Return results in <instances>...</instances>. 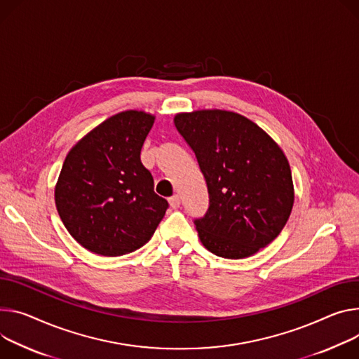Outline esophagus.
<instances>
[{
  "instance_id": "esophagus-1",
  "label": "esophagus",
  "mask_w": 359,
  "mask_h": 359,
  "mask_svg": "<svg viewBox=\"0 0 359 359\" xmlns=\"http://www.w3.org/2000/svg\"><path fill=\"white\" fill-rule=\"evenodd\" d=\"M169 205H170L172 209H177V208L180 206V198H179V194H175V196H172V198L169 199Z\"/></svg>"
}]
</instances>
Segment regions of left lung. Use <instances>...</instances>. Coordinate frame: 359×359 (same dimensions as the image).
<instances>
[{
	"label": "left lung",
	"mask_w": 359,
	"mask_h": 359,
	"mask_svg": "<svg viewBox=\"0 0 359 359\" xmlns=\"http://www.w3.org/2000/svg\"><path fill=\"white\" fill-rule=\"evenodd\" d=\"M175 126L208 186V212L194 219L203 246L226 259L248 257L268 246L282 232L295 199L282 149L233 111L179 113Z\"/></svg>",
	"instance_id": "8db88e82"
}]
</instances>
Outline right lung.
<instances>
[{"mask_svg": "<svg viewBox=\"0 0 359 359\" xmlns=\"http://www.w3.org/2000/svg\"><path fill=\"white\" fill-rule=\"evenodd\" d=\"M154 116L127 110L93 128L67 154L55 184L57 212L87 250L121 256L146 245L169 203L154 193L140 151Z\"/></svg>", "mask_w": 359, "mask_h": 359, "instance_id": "right-lung-1", "label": "right lung"}]
</instances>
